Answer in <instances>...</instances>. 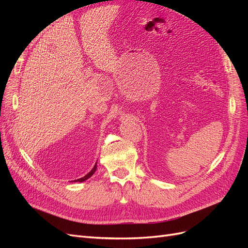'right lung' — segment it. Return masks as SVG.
<instances>
[{
	"instance_id": "right-lung-1",
	"label": "right lung",
	"mask_w": 248,
	"mask_h": 248,
	"mask_svg": "<svg viewBox=\"0 0 248 248\" xmlns=\"http://www.w3.org/2000/svg\"><path fill=\"white\" fill-rule=\"evenodd\" d=\"M96 169H97V162L95 163V166H94V168L91 170V171H89L88 172V174L86 175V176H84V177H82V178H80V179H78V180H74V181H76V182H84V181H86V180L87 179H89L90 177H91L93 174H94V172L96 171Z\"/></svg>"
}]
</instances>
